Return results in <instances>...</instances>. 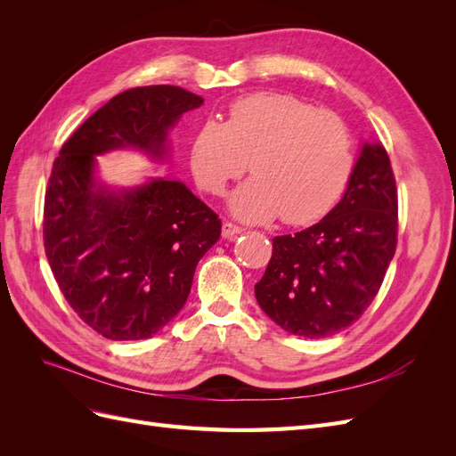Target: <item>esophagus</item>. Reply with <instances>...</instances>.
I'll list each match as a JSON object with an SVG mask.
<instances>
[{"instance_id": "34e87169", "label": "esophagus", "mask_w": 456, "mask_h": 456, "mask_svg": "<svg viewBox=\"0 0 456 456\" xmlns=\"http://www.w3.org/2000/svg\"><path fill=\"white\" fill-rule=\"evenodd\" d=\"M243 232V228L232 224V223H224L223 224V238L224 240H233L236 236H240V233Z\"/></svg>"}]
</instances>
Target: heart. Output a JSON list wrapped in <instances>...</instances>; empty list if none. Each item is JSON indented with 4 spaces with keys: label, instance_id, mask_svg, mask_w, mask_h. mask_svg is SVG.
<instances>
[{
    "label": "heart",
    "instance_id": "1",
    "mask_svg": "<svg viewBox=\"0 0 456 456\" xmlns=\"http://www.w3.org/2000/svg\"><path fill=\"white\" fill-rule=\"evenodd\" d=\"M249 165L253 176L230 196L245 223L310 224L330 211L354 169L352 133L338 114L281 93H258L230 106L226 123L205 121L191 142L198 184L223 194Z\"/></svg>",
    "mask_w": 456,
    "mask_h": 456
}]
</instances>
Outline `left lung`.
<instances>
[{"mask_svg":"<svg viewBox=\"0 0 456 456\" xmlns=\"http://www.w3.org/2000/svg\"><path fill=\"white\" fill-rule=\"evenodd\" d=\"M272 241L255 297L273 323L325 338L360 320L397 243V190L384 146L363 142L346 191L320 223Z\"/></svg>","mask_w":456,"mask_h":456,"instance_id":"left-lung-1","label":"left lung"}]
</instances>
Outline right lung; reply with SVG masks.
<instances>
[{"label": "right lung", "mask_w": 456, "mask_h": 456, "mask_svg": "<svg viewBox=\"0 0 456 456\" xmlns=\"http://www.w3.org/2000/svg\"><path fill=\"white\" fill-rule=\"evenodd\" d=\"M203 99L175 86L123 91L68 139L45 191L44 243L68 305L110 340L154 337L183 310L220 218L175 178L131 188L96 178V156L142 151L165 161L169 131Z\"/></svg>", "instance_id": "right-lung-1"}]
</instances>
